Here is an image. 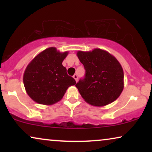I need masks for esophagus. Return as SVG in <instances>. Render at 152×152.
<instances>
[{
	"mask_svg": "<svg viewBox=\"0 0 152 152\" xmlns=\"http://www.w3.org/2000/svg\"><path fill=\"white\" fill-rule=\"evenodd\" d=\"M73 78L75 79V81H76V82H77V80H78V76L76 74H75L74 75H73Z\"/></svg>",
	"mask_w": 152,
	"mask_h": 152,
	"instance_id": "34e87169",
	"label": "esophagus"
}]
</instances>
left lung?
Segmentation results:
<instances>
[{
  "label": "left lung",
  "instance_id": "1",
  "mask_svg": "<svg viewBox=\"0 0 152 152\" xmlns=\"http://www.w3.org/2000/svg\"><path fill=\"white\" fill-rule=\"evenodd\" d=\"M77 55L86 74L75 86L85 102L103 107L117 99L124 88L123 69L117 59L99 48L78 51Z\"/></svg>",
  "mask_w": 152,
  "mask_h": 152
}]
</instances>
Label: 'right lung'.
<instances>
[{
	"label": "right lung",
	"mask_w": 152,
	"mask_h": 152,
	"mask_svg": "<svg viewBox=\"0 0 152 152\" xmlns=\"http://www.w3.org/2000/svg\"><path fill=\"white\" fill-rule=\"evenodd\" d=\"M68 52L60 53L50 47L38 54L27 66L23 84L32 100L43 105H53L61 100L66 90L76 82L68 76L62 62Z\"/></svg>",
	"instance_id": "add662e5"
}]
</instances>
